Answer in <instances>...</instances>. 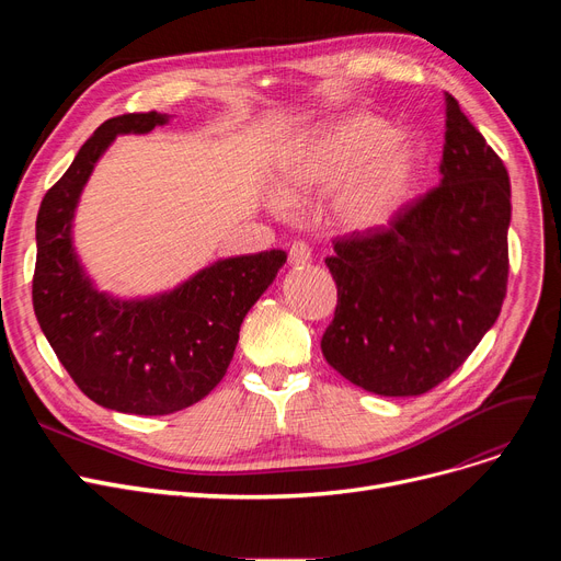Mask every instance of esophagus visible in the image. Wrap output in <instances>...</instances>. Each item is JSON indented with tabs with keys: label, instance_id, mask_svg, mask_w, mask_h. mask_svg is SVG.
I'll return each instance as SVG.
<instances>
[{
	"label": "esophagus",
	"instance_id": "esophagus-1",
	"mask_svg": "<svg viewBox=\"0 0 561 561\" xmlns=\"http://www.w3.org/2000/svg\"><path fill=\"white\" fill-rule=\"evenodd\" d=\"M288 261L293 265H305L311 261V248L305 241H296L288 250Z\"/></svg>",
	"mask_w": 561,
	"mask_h": 561
}]
</instances>
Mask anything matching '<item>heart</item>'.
<instances>
[{
  "instance_id": "b5f03b06",
  "label": "heart",
  "mask_w": 561,
  "mask_h": 561,
  "mask_svg": "<svg viewBox=\"0 0 561 561\" xmlns=\"http://www.w3.org/2000/svg\"><path fill=\"white\" fill-rule=\"evenodd\" d=\"M421 145L373 113H352L293 145L279 170L290 199L330 193L332 214L350 231L387 227L416 195ZM282 202L275 199V206Z\"/></svg>"
}]
</instances>
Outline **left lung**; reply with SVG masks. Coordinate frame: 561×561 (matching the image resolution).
Returning a JSON list of instances; mask_svg holds the SVG:
<instances>
[{"label": "left lung", "instance_id": "obj_1", "mask_svg": "<svg viewBox=\"0 0 561 561\" xmlns=\"http://www.w3.org/2000/svg\"><path fill=\"white\" fill-rule=\"evenodd\" d=\"M440 182L373 231L334 241L322 357L370 393L421 396L450 377L500 316L510 275L507 168L446 93Z\"/></svg>", "mask_w": 561, "mask_h": 561}]
</instances>
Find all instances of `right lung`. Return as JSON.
<instances>
[{"instance_id": "1", "label": "right lung", "mask_w": 561, "mask_h": 561, "mask_svg": "<svg viewBox=\"0 0 561 561\" xmlns=\"http://www.w3.org/2000/svg\"><path fill=\"white\" fill-rule=\"evenodd\" d=\"M165 113L102 123L43 197L36 218L34 311L58 362L93 402L165 416L209 396L225 377L241 322L286 263L284 250L220 259L145 300L100 293L72 245V218L95 163L117 134H147Z\"/></svg>"}]
</instances>
